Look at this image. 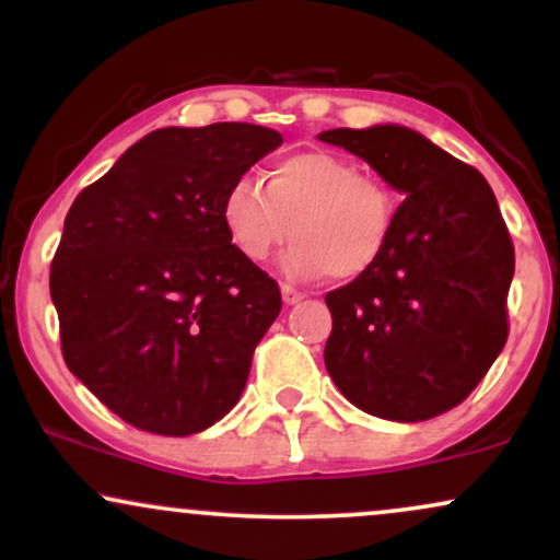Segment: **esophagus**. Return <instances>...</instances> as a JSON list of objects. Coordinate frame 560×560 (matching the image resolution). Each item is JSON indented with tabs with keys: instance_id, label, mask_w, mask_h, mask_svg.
I'll return each mask as SVG.
<instances>
[{
	"instance_id": "obj_1",
	"label": "esophagus",
	"mask_w": 560,
	"mask_h": 560,
	"mask_svg": "<svg viewBox=\"0 0 560 560\" xmlns=\"http://www.w3.org/2000/svg\"><path fill=\"white\" fill-rule=\"evenodd\" d=\"M281 298H284L287 305H298V302L307 298V292H302V289L292 287V284H281Z\"/></svg>"
}]
</instances>
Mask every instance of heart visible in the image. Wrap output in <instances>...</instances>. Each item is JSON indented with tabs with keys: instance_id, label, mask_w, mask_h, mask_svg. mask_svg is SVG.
<instances>
[{
	"instance_id": "1",
	"label": "heart",
	"mask_w": 560,
	"mask_h": 560,
	"mask_svg": "<svg viewBox=\"0 0 560 560\" xmlns=\"http://www.w3.org/2000/svg\"><path fill=\"white\" fill-rule=\"evenodd\" d=\"M223 226L249 262H266L294 236L287 268L300 276L358 279L382 260L397 226V197L384 178L326 150L294 152L268 184L242 176L221 205Z\"/></svg>"
}]
</instances>
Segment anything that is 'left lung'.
<instances>
[{
  "mask_svg": "<svg viewBox=\"0 0 560 560\" xmlns=\"http://www.w3.org/2000/svg\"><path fill=\"white\" fill-rule=\"evenodd\" d=\"M318 139L405 195L382 260L326 294V369L365 413L434 419L471 395L505 347L516 255L498 199L477 168L405 126L331 128Z\"/></svg>",
  "mask_w": 560,
  "mask_h": 560,
  "instance_id": "left-lung-1",
  "label": "left lung"
}]
</instances>
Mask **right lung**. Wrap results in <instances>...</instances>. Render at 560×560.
Here are the masks:
<instances>
[{
    "label": "right lung",
    "mask_w": 560,
    "mask_h": 560,
    "mask_svg": "<svg viewBox=\"0 0 560 560\" xmlns=\"http://www.w3.org/2000/svg\"><path fill=\"white\" fill-rule=\"evenodd\" d=\"M281 141L253 124L158 128L70 205L49 273L62 358L141 432L197 434L240 400L281 292L221 205Z\"/></svg>",
    "instance_id": "1"
}]
</instances>
